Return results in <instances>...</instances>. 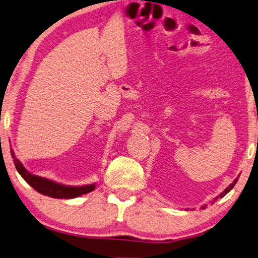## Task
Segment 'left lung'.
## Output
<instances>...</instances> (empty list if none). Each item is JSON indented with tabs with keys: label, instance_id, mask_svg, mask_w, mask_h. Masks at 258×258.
<instances>
[{
	"label": "left lung",
	"instance_id": "1",
	"mask_svg": "<svg viewBox=\"0 0 258 258\" xmlns=\"http://www.w3.org/2000/svg\"><path fill=\"white\" fill-rule=\"evenodd\" d=\"M236 181H238V178H236V179H235V180H234V181H233V182L231 183V185H230V186H228V187L226 188V189H225V190L223 191V193H222V194H220L219 196H217V198H216L215 200H217L218 198H223V196H225V195H226V194L228 193V191H230V190L232 189V188H233V187H234V185H235V183H236ZM215 200H214V201H215ZM206 207H207V206H206V204H204V206H202V209H206Z\"/></svg>",
	"mask_w": 258,
	"mask_h": 258
}]
</instances>
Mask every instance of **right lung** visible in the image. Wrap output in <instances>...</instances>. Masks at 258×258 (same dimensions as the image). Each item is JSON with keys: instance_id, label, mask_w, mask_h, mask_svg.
Wrapping results in <instances>:
<instances>
[{"instance_id": "right-lung-1", "label": "right lung", "mask_w": 258, "mask_h": 258, "mask_svg": "<svg viewBox=\"0 0 258 258\" xmlns=\"http://www.w3.org/2000/svg\"><path fill=\"white\" fill-rule=\"evenodd\" d=\"M11 156L14 158V163L16 169H17L18 173L22 175L28 185H31L34 188L36 191H39L40 194H43L46 196H50L54 199H75L78 196L87 194L89 191L95 189V183L92 185H86V186H65L57 183L49 179L38 177V175L32 174L23 166L19 159L16 157L14 150H10Z\"/></svg>"}]
</instances>
